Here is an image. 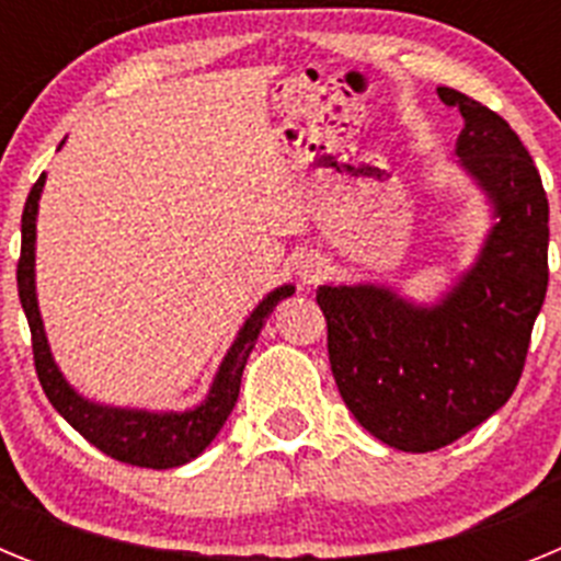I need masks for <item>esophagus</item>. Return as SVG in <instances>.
I'll list each match as a JSON object with an SVG mask.
<instances>
[{"mask_svg":"<svg viewBox=\"0 0 561 561\" xmlns=\"http://www.w3.org/2000/svg\"><path fill=\"white\" fill-rule=\"evenodd\" d=\"M323 257L317 255H306L300 261V277H304V284H317L320 277H323Z\"/></svg>","mask_w":561,"mask_h":561,"instance_id":"esophagus-1","label":"esophagus"}]
</instances>
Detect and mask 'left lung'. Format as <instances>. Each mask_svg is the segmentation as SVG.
I'll list each match as a JSON object with an SVG mask.
<instances>
[{
  "label": "left lung",
  "instance_id": "1",
  "mask_svg": "<svg viewBox=\"0 0 561 561\" xmlns=\"http://www.w3.org/2000/svg\"><path fill=\"white\" fill-rule=\"evenodd\" d=\"M463 131L455 153L494 225L480 255L438 304L390 286H320L329 359L342 401L370 435L401 453H433L512 399L548 291V196L514 128L449 87Z\"/></svg>",
  "mask_w": 561,
  "mask_h": 561
}]
</instances>
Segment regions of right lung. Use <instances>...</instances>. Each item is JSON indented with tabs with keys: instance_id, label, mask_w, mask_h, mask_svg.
<instances>
[{
	"instance_id": "right-lung-1",
	"label": "right lung",
	"mask_w": 561,
	"mask_h": 561,
	"mask_svg": "<svg viewBox=\"0 0 561 561\" xmlns=\"http://www.w3.org/2000/svg\"><path fill=\"white\" fill-rule=\"evenodd\" d=\"M44 180L30 191L27 202H24L22 213V257H19L16 284H19V300L27 314L30 334H33V362H36V374L42 381L44 393H47L49 404L64 415V419L83 435V438L106 453L108 458L121 460V463L146 466V469H173L187 460L199 458L210 440L219 435L225 427L227 415L232 413L238 401V390H241V374L250 359V351L255 348V340L264 329L266 317L272 314L284 297L295 291V286H277L275 291L255 306L247 323L238 331L236 342L221 359L216 379H213L210 390H207L205 401L199 408L185 410V413H151V410H131V408H112V404H98L78 393L67 379H64L61 368L53 359L49 351L47 334H44L42 311H38L36 297V216H38V199H42Z\"/></svg>"
}]
</instances>
